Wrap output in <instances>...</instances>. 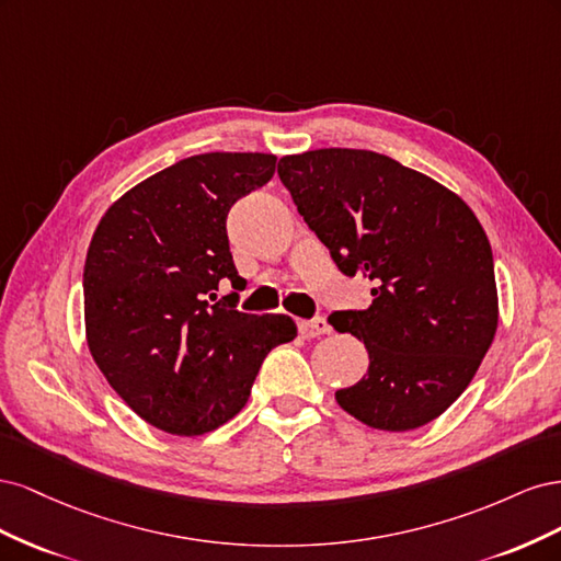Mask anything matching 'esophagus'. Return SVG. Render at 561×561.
Returning a JSON list of instances; mask_svg holds the SVG:
<instances>
[{"label":"esophagus","mask_w":561,"mask_h":561,"mask_svg":"<svg viewBox=\"0 0 561 561\" xmlns=\"http://www.w3.org/2000/svg\"><path fill=\"white\" fill-rule=\"evenodd\" d=\"M299 332H301L304 336H307V339H311V336L330 332V325H328L325 318L316 316V318H311V320H301V322H299Z\"/></svg>","instance_id":"34e87169"}]
</instances>
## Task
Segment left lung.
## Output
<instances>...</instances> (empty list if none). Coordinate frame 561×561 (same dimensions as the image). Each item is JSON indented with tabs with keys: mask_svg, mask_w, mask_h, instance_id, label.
Here are the masks:
<instances>
[{
	"mask_svg": "<svg viewBox=\"0 0 561 561\" xmlns=\"http://www.w3.org/2000/svg\"><path fill=\"white\" fill-rule=\"evenodd\" d=\"M278 178L344 276L375 283L371 307L334 311L367 375L334 398L379 431L426 426L472 381L499 325L494 254L478 217L443 184L367 149L283 157Z\"/></svg>",
	"mask_w": 561,
	"mask_h": 561,
	"instance_id": "obj_1",
	"label": "left lung"
}]
</instances>
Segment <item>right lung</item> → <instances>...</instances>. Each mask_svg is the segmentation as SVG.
I'll use <instances>...</instances> for the list:
<instances>
[{"instance_id":"right-lung-1","label":"right lung","mask_w":561,"mask_h":561,"mask_svg":"<svg viewBox=\"0 0 561 561\" xmlns=\"http://www.w3.org/2000/svg\"><path fill=\"white\" fill-rule=\"evenodd\" d=\"M274 154L210 151L182 159L118 198L83 266L95 365L130 410L173 435H201L239 414L271 348L293 342L287 316L239 311L227 215L266 184ZM219 282L237 290L216 295Z\"/></svg>"}]
</instances>
